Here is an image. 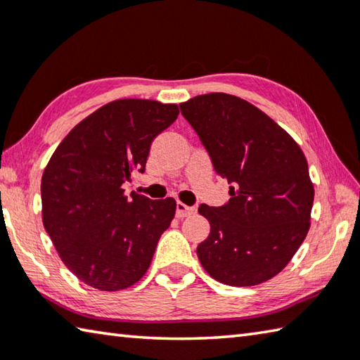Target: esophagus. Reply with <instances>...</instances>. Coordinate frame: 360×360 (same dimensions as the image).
<instances>
[{
  "label": "esophagus",
  "instance_id": "obj_1",
  "mask_svg": "<svg viewBox=\"0 0 360 360\" xmlns=\"http://www.w3.org/2000/svg\"><path fill=\"white\" fill-rule=\"evenodd\" d=\"M176 217L179 218H185V217H190L193 213H196V209L194 207L186 205L184 202H176Z\"/></svg>",
  "mask_w": 360,
  "mask_h": 360
}]
</instances>
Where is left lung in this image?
Wrapping results in <instances>:
<instances>
[{
  "label": "left lung",
  "mask_w": 360,
  "mask_h": 360,
  "mask_svg": "<svg viewBox=\"0 0 360 360\" xmlns=\"http://www.w3.org/2000/svg\"><path fill=\"white\" fill-rule=\"evenodd\" d=\"M180 110L231 184L228 204L199 205L210 223L198 247L200 264L229 286L274 278L310 229L314 188L304 151L269 115L232 94H200Z\"/></svg>",
  "instance_id": "left-lung-1"
}]
</instances>
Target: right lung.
I'll use <instances>...</instances> for the list:
<instances>
[{
    "instance_id": "add662e5",
    "label": "right lung",
    "mask_w": 360,
    "mask_h": 360,
    "mask_svg": "<svg viewBox=\"0 0 360 360\" xmlns=\"http://www.w3.org/2000/svg\"><path fill=\"white\" fill-rule=\"evenodd\" d=\"M179 117L176 104L117 99L63 139L44 169L42 223L65 266L85 285L120 291L150 267L175 215V199L124 196L143 172L153 139Z\"/></svg>"
}]
</instances>
